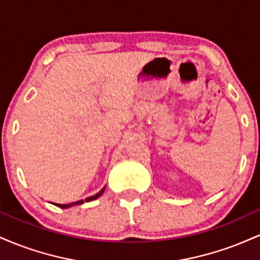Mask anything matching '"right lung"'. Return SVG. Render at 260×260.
I'll return each mask as SVG.
<instances>
[{"label": "right lung", "mask_w": 260, "mask_h": 260, "mask_svg": "<svg viewBox=\"0 0 260 260\" xmlns=\"http://www.w3.org/2000/svg\"><path fill=\"white\" fill-rule=\"evenodd\" d=\"M104 190H105V187H104L103 189H101L100 192L98 193V194H95V196H91V197H89V198H86V199H85V202H91V201H95V199H96V198H99V197H100L101 194H103V193H104ZM79 204H83V201L73 202V203H70V204H55V205H57V207H59V208L67 209V208L74 207V205H79Z\"/></svg>", "instance_id": "1"}]
</instances>
